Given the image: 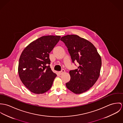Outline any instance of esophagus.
<instances>
[{
  "label": "esophagus",
  "instance_id": "1",
  "mask_svg": "<svg viewBox=\"0 0 123 123\" xmlns=\"http://www.w3.org/2000/svg\"><path fill=\"white\" fill-rule=\"evenodd\" d=\"M65 70L64 69H62V70H61V71L59 72L58 73H59V74L60 75H61V74H62L64 73H65Z\"/></svg>",
  "mask_w": 123,
  "mask_h": 123
}]
</instances>
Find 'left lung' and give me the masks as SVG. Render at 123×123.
Here are the masks:
<instances>
[{
    "instance_id": "left-lung-1",
    "label": "left lung",
    "mask_w": 123,
    "mask_h": 123,
    "mask_svg": "<svg viewBox=\"0 0 123 123\" xmlns=\"http://www.w3.org/2000/svg\"><path fill=\"white\" fill-rule=\"evenodd\" d=\"M68 49L73 63L77 62L79 66L69 71L71 79L66 83L68 89L75 94L89 90L98 79L101 67V58L95 46L89 41L76 35L62 37Z\"/></svg>"
}]
</instances>
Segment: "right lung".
Returning <instances> with one entry per match:
<instances>
[{
  "label": "right lung",
  "instance_id": "1",
  "mask_svg": "<svg viewBox=\"0 0 123 123\" xmlns=\"http://www.w3.org/2000/svg\"><path fill=\"white\" fill-rule=\"evenodd\" d=\"M60 36L41 37L29 44L20 55L19 77L31 92L42 94L51 87L56 74L50 68L49 54L59 41Z\"/></svg>",
  "mask_w": 123,
  "mask_h": 123
}]
</instances>
